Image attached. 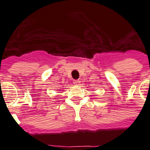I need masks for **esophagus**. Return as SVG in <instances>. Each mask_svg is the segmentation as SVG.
<instances>
[{
  "label": "esophagus",
  "mask_w": 150,
  "mask_h": 150,
  "mask_svg": "<svg viewBox=\"0 0 150 150\" xmlns=\"http://www.w3.org/2000/svg\"><path fill=\"white\" fill-rule=\"evenodd\" d=\"M74 83L76 85V86H79V85H80V81L78 80V79H76V80L74 81Z\"/></svg>",
  "instance_id": "obj_1"
}]
</instances>
